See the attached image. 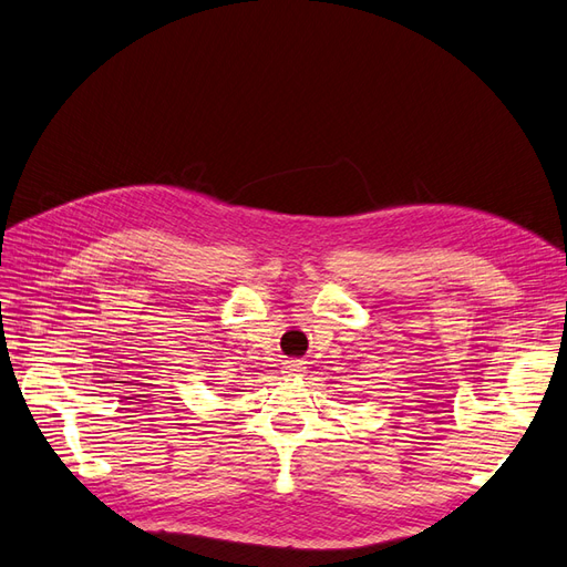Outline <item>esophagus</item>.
I'll use <instances>...</instances> for the list:
<instances>
[{
	"label": "esophagus",
	"instance_id": "1",
	"mask_svg": "<svg viewBox=\"0 0 567 567\" xmlns=\"http://www.w3.org/2000/svg\"><path fill=\"white\" fill-rule=\"evenodd\" d=\"M281 371H284L286 375H302L305 364H302V362H296V359H293V362H286Z\"/></svg>",
	"mask_w": 567,
	"mask_h": 567
}]
</instances>
